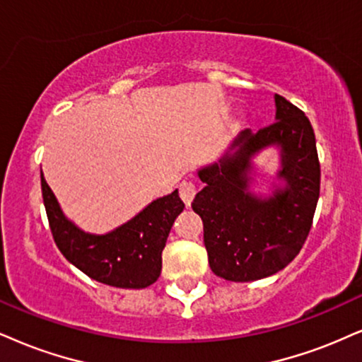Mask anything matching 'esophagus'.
Wrapping results in <instances>:
<instances>
[{
	"mask_svg": "<svg viewBox=\"0 0 362 362\" xmlns=\"http://www.w3.org/2000/svg\"><path fill=\"white\" fill-rule=\"evenodd\" d=\"M196 194V185L193 181H182L180 185V196L186 206H189Z\"/></svg>",
	"mask_w": 362,
	"mask_h": 362,
	"instance_id": "1",
	"label": "esophagus"
}]
</instances>
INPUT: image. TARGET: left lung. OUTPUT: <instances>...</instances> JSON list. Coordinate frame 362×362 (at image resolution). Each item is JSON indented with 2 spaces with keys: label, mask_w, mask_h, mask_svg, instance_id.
<instances>
[{
  "label": "left lung",
  "mask_w": 362,
  "mask_h": 362,
  "mask_svg": "<svg viewBox=\"0 0 362 362\" xmlns=\"http://www.w3.org/2000/svg\"><path fill=\"white\" fill-rule=\"evenodd\" d=\"M269 127L238 132L225 154L198 169L204 188L193 206L203 220L204 247L213 274L253 282L280 272L300 252L312 226L320 189V166L310 120L275 93ZM279 151L281 166L269 195L255 194L252 159Z\"/></svg>",
  "instance_id": "obj_1"
}]
</instances>
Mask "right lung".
<instances>
[{
	"label": "right lung",
	"instance_id": "1",
	"mask_svg": "<svg viewBox=\"0 0 362 362\" xmlns=\"http://www.w3.org/2000/svg\"><path fill=\"white\" fill-rule=\"evenodd\" d=\"M40 176L53 240L72 265L97 282L119 288H144L159 279L169 231L185 209L177 189L151 202L117 228L97 235L65 216L43 171Z\"/></svg>",
	"mask_w": 362,
	"mask_h": 362
}]
</instances>
